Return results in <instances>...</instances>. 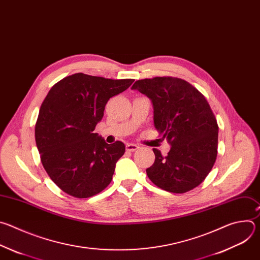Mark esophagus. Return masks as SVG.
I'll use <instances>...</instances> for the list:
<instances>
[{
	"mask_svg": "<svg viewBox=\"0 0 260 260\" xmlns=\"http://www.w3.org/2000/svg\"><path fill=\"white\" fill-rule=\"evenodd\" d=\"M138 148H139V146L136 145V144H134V143H127V144H126V149H127L128 151H134V150H136V149H138Z\"/></svg>",
	"mask_w": 260,
	"mask_h": 260,
	"instance_id": "obj_1",
	"label": "esophagus"
}]
</instances>
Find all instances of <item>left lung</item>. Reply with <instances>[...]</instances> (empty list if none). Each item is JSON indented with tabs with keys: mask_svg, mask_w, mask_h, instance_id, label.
Wrapping results in <instances>:
<instances>
[{
	"mask_svg": "<svg viewBox=\"0 0 260 260\" xmlns=\"http://www.w3.org/2000/svg\"><path fill=\"white\" fill-rule=\"evenodd\" d=\"M151 99L153 123L167 138V155L152 148L154 163L146 174L158 187L183 193L201 184L217 157L218 125L205 96L188 82L173 77L136 81L132 88Z\"/></svg>",
	"mask_w": 260,
	"mask_h": 260,
	"instance_id": "1",
	"label": "left lung"
}]
</instances>
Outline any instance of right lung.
<instances>
[{
    "label": "right lung",
    "mask_w": 260,
    "mask_h": 260,
    "mask_svg": "<svg viewBox=\"0 0 260 260\" xmlns=\"http://www.w3.org/2000/svg\"><path fill=\"white\" fill-rule=\"evenodd\" d=\"M133 82L78 73L57 82L42 102L35 127L41 162L68 194L90 198L111 183L125 144H109L93 131L109 99Z\"/></svg>",
    "instance_id": "right-lung-1"
}]
</instances>
